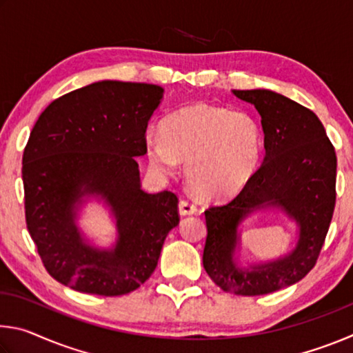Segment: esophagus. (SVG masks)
Returning <instances> with one entry per match:
<instances>
[{
  "mask_svg": "<svg viewBox=\"0 0 353 353\" xmlns=\"http://www.w3.org/2000/svg\"><path fill=\"white\" fill-rule=\"evenodd\" d=\"M198 212V207H196L193 202H190L187 199H182L179 202V213L182 214V216H187V214H194Z\"/></svg>",
  "mask_w": 353,
  "mask_h": 353,
  "instance_id": "34e87169",
  "label": "esophagus"
}]
</instances>
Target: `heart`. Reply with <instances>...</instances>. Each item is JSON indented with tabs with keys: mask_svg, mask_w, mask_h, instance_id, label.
Returning <instances> with one entry per match:
<instances>
[{
	"mask_svg": "<svg viewBox=\"0 0 353 353\" xmlns=\"http://www.w3.org/2000/svg\"><path fill=\"white\" fill-rule=\"evenodd\" d=\"M162 132L145 139L149 165L172 176L187 160L188 185L202 198L240 193L260 166L263 130L246 110L194 104L166 118Z\"/></svg>",
	"mask_w": 353,
	"mask_h": 353,
	"instance_id": "b5f03b06",
	"label": "heart"
}]
</instances>
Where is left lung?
<instances>
[{"label": "left lung", "mask_w": 353, "mask_h": 353, "mask_svg": "<svg viewBox=\"0 0 353 353\" xmlns=\"http://www.w3.org/2000/svg\"><path fill=\"white\" fill-rule=\"evenodd\" d=\"M261 117L265 159L236 198L205 210L202 263L214 283L238 296H261L297 283L313 270L336 201V154L307 107L283 94L232 90ZM282 211L298 227L296 244L274 261H239V227L256 211Z\"/></svg>", "instance_id": "1"}]
</instances>
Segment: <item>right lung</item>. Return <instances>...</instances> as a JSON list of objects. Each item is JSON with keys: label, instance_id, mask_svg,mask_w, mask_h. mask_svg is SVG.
Instances as JSON below:
<instances>
[{"label": "right lung", "instance_id": "obj_1", "mask_svg": "<svg viewBox=\"0 0 353 353\" xmlns=\"http://www.w3.org/2000/svg\"><path fill=\"white\" fill-rule=\"evenodd\" d=\"M154 83L101 81L63 94L39 117L23 154L26 224L46 271L76 291L121 296L151 277L179 224L177 196L141 190L145 134L163 99ZM103 201L117 238L99 248L77 224Z\"/></svg>", "mask_w": 353, "mask_h": 353}]
</instances>
